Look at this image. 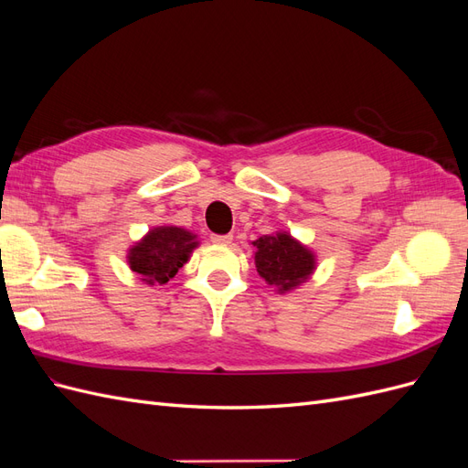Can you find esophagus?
<instances>
[{
    "label": "esophagus",
    "instance_id": "1",
    "mask_svg": "<svg viewBox=\"0 0 468 468\" xmlns=\"http://www.w3.org/2000/svg\"><path fill=\"white\" fill-rule=\"evenodd\" d=\"M232 239H234V236L232 234H212L210 236V242L212 244H218V246H230L232 244Z\"/></svg>",
    "mask_w": 468,
    "mask_h": 468
}]
</instances>
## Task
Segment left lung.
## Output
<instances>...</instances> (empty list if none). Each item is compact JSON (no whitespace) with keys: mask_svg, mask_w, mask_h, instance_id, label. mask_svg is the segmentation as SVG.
<instances>
[{"mask_svg":"<svg viewBox=\"0 0 468 468\" xmlns=\"http://www.w3.org/2000/svg\"><path fill=\"white\" fill-rule=\"evenodd\" d=\"M251 244L258 273L279 294L299 289L316 271V253L285 230L265 234Z\"/></svg>","mask_w":468,"mask_h":468,"instance_id":"1","label":"left lung"}]
</instances>
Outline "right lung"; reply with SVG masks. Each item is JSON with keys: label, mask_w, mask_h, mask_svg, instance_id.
I'll return each instance as SVG.
<instances>
[{"label": "right lung", "mask_w": 468, "mask_h": 468, "mask_svg": "<svg viewBox=\"0 0 468 468\" xmlns=\"http://www.w3.org/2000/svg\"><path fill=\"white\" fill-rule=\"evenodd\" d=\"M199 248L197 234L181 226H155L126 253V263L146 285H165Z\"/></svg>", "instance_id": "1"}]
</instances>
